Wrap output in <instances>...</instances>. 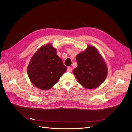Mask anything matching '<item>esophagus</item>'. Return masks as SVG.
<instances>
[{
  "instance_id": "34e87169",
  "label": "esophagus",
  "mask_w": 132,
  "mask_h": 132,
  "mask_svg": "<svg viewBox=\"0 0 132 132\" xmlns=\"http://www.w3.org/2000/svg\"><path fill=\"white\" fill-rule=\"evenodd\" d=\"M67 71L69 72H71L72 71V69L71 67H67Z\"/></svg>"
}]
</instances>
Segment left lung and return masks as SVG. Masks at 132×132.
<instances>
[{
	"label": "left lung",
	"mask_w": 132,
	"mask_h": 132,
	"mask_svg": "<svg viewBox=\"0 0 132 132\" xmlns=\"http://www.w3.org/2000/svg\"><path fill=\"white\" fill-rule=\"evenodd\" d=\"M78 66L74 69L79 84L88 89L97 88L105 80L108 67L105 62L97 48L88 45L86 49L77 54Z\"/></svg>",
	"instance_id": "1"
}]
</instances>
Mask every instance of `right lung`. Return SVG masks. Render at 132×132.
Wrapping results in <instances>:
<instances>
[{"label":"right lung","instance_id":"right-lung-1","mask_svg":"<svg viewBox=\"0 0 132 132\" xmlns=\"http://www.w3.org/2000/svg\"><path fill=\"white\" fill-rule=\"evenodd\" d=\"M67 67L50 44L42 46L31 57L27 73L32 84L37 88L47 90L58 82Z\"/></svg>","mask_w":132,"mask_h":132}]
</instances>
